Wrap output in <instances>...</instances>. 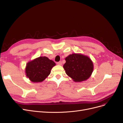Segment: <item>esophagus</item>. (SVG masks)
<instances>
[{
    "label": "esophagus",
    "mask_w": 123,
    "mask_h": 123,
    "mask_svg": "<svg viewBox=\"0 0 123 123\" xmlns=\"http://www.w3.org/2000/svg\"><path fill=\"white\" fill-rule=\"evenodd\" d=\"M57 64H58V65H62V61H59V62H57Z\"/></svg>",
    "instance_id": "1"
}]
</instances>
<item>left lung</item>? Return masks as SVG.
I'll return each instance as SVG.
<instances>
[{
  "label": "left lung",
  "mask_w": 123,
  "mask_h": 123,
  "mask_svg": "<svg viewBox=\"0 0 123 123\" xmlns=\"http://www.w3.org/2000/svg\"><path fill=\"white\" fill-rule=\"evenodd\" d=\"M63 68L67 75L75 82H82L88 79L93 70V64L88 56L74 53L65 58Z\"/></svg>",
  "instance_id": "obj_1"
}]
</instances>
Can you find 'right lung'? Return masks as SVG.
<instances>
[{
    "mask_svg": "<svg viewBox=\"0 0 123 123\" xmlns=\"http://www.w3.org/2000/svg\"><path fill=\"white\" fill-rule=\"evenodd\" d=\"M55 63L45 56H41L27 63L25 68L26 76L33 82H41L49 75Z\"/></svg>",
    "mask_w": 123,
    "mask_h": 123,
    "instance_id": "add662e5",
    "label": "right lung"
}]
</instances>
